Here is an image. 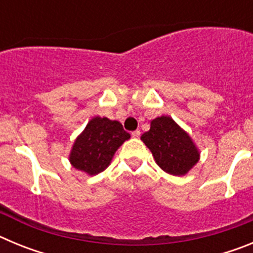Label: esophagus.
<instances>
[{"mask_svg":"<svg viewBox=\"0 0 253 253\" xmlns=\"http://www.w3.org/2000/svg\"><path fill=\"white\" fill-rule=\"evenodd\" d=\"M131 137H133V138H139L140 137V131L139 130L131 131Z\"/></svg>","mask_w":253,"mask_h":253,"instance_id":"obj_1","label":"esophagus"}]
</instances>
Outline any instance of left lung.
Wrapping results in <instances>:
<instances>
[{
	"label": "left lung",
	"instance_id": "1",
	"mask_svg": "<svg viewBox=\"0 0 253 253\" xmlns=\"http://www.w3.org/2000/svg\"><path fill=\"white\" fill-rule=\"evenodd\" d=\"M140 139L152 152L158 166L171 175H185L199 160L191 138L169 116L152 120L151 129Z\"/></svg>",
	"mask_w": 253,
	"mask_h": 253
}]
</instances>
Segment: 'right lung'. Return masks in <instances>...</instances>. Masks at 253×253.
Returning <instances> with one entry per match:
<instances>
[{"label": "right lung", "mask_w": 253, "mask_h": 253, "mask_svg": "<svg viewBox=\"0 0 253 253\" xmlns=\"http://www.w3.org/2000/svg\"><path fill=\"white\" fill-rule=\"evenodd\" d=\"M129 138L130 134L119 122L96 116L76 139L69 161L75 169L88 175L100 173L110 165L116 149Z\"/></svg>", "instance_id": "obj_1"}]
</instances>
